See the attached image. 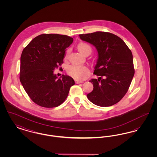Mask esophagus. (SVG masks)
Here are the masks:
<instances>
[{"label": "esophagus", "mask_w": 157, "mask_h": 157, "mask_svg": "<svg viewBox=\"0 0 157 157\" xmlns=\"http://www.w3.org/2000/svg\"><path fill=\"white\" fill-rule=\"evenodd\" d=\"M75 83H76V84H78V83H83V81H75Z\"/></svg>", "instance_id": "esophagus-1"}]
</instances>
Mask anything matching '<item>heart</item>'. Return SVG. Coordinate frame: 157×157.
Wrapping results in <instances>:
<instances>
[{"instance_id":"heart-1","label":"heart","mask_w":157,"mask_h":157,"mask_svg":"<svg viewBox=\"0 0 157 157\" xmlns=\"http://www.w3.org/2000/svg\"><path fill=\"white\" fill-rule=\"evenodd\" d=\"M78 51L82 55L86 56L90 55L92 49L90 45L85 42H79L77 45ZM67 58V53L65 56V59ZM67 74L76 80L83 81L85 80L90 74V69L86 66H75L72 65L67 67Z\"/></svg>"}]
</instances>
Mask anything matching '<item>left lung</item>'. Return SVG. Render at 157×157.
Instances as JSON below:
<instances>
[{
	"mask_svg": "<svg viewBox=\"0 0 157 157\" xmlns=\"http://www.w3.org/2000/svg\"><path fill=\"white\" fill-rule=\"evenodd\" d=\"M79 36L95 46L98 52L94 74L99 77L90 81L94 90L87 95L88 99L104 107L118 103L127 94L134 75L131 50L122 39L109 32L98 31Z\"/></svg>",
	"mask_w": 157,
	"mask_h": 157,
	"instance_id": "8db88e82",
	"label": "left lung"
}]
</instances>
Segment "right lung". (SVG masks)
I'll return each mask as SVG.
<instances>
[{"label": "right lung", "instance_id": "1", "mask_svg": "<svg viewBox=\"0 0 157 157\" xmlns=\"http://www.w3.org/2000/svg\"><path fill=\"white\" fill-rule=\"evenodd\" d=\"M73 38L59 34H42L23 50L20 81L33 102L45 108H54L67 99L74 80L67 75L57 79L55 68L63 63L66 49Z\"/></svg>", "mask_w": 157, "mask_h": 157}]
</instances>
